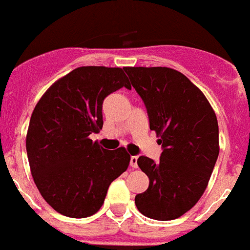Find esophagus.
Here are the masks:
<instances>
[{
    "label": "esophagus",
    "mask_w": 250,
    "mask_h": 250,
    "mask_svg": "<svg viewBox=\"0 0 250 250\" xmlns=\"http://www.w3.org/2000/svg\"><path fill=\"white\" fill-rule=\"evenodd\" d=\"M137 161H138V156H131V161H129V165L133 168H137Z\"/></svg>",
    "instance_id": "34e87169"
}]
</instances>
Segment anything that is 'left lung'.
<instances>
[{
	"label": "left lung",
	"instance_id": "1",
	"mask_svg": "<svg viewBox=\"0 0 250 250\" xmlns=\"http://www.w3.org/2000/svg\"><path fill=\"white\" fill-rule=\"evenodd\" d=\"M157 134L160 161L141 156L138 166L149 179L134 203L155 220L184 215L204 194L219 156L218 119L200 89L170 68H123Z\"/></svg>",
	"mask_w": 250,
	"mask_h": 250
}]
</instances>
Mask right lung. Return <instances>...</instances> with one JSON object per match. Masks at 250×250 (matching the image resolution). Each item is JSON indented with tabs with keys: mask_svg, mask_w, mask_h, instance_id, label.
<instances>
[{
	"mask_svg": "<svg viewBox=\"0 0 250 250\" xmlns=\"http://www.w3.org/2000/svg\"><path fill=\"white\" fill-rule=\"evenodd\" d=\"M123 86L131 89L123 69L82 66L50 86L32 112L26 136L32 177L62 215L95 214L110 182L127 170L125 148L108 151L89 138L103 127L105 97Z\"/></svg>",
	"mask_w": 250,
	"mask_h": 250,
	"instance_id": "add662e5",
	"label": "right lung"
}]
</instances>
